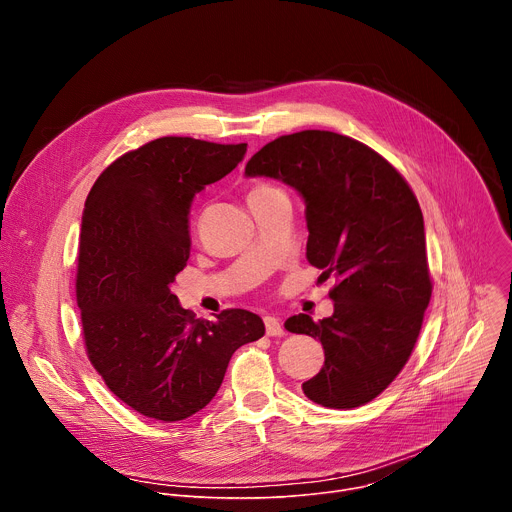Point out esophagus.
Here are the masks:
<instances>
[{"mask_svg":"<svg viewBox=\"0 0 512 512\" xmlns=\"http://www.w3.org/2000/svg\"><path fill=\"white\" fill-rule=\"evenodd\" d=\"M263 324H265V334L267 336H281L285 332L279 318H275V316H265Z\"/></svg>","mask_w":512,"mask_h":512,"instance_id":"obj_1","label":"esophagus"}]
</instances>
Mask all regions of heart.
<instances>
[{"mask_svg": "<svg viewBox=\"0 0 512 512\" xmlns=\"http://www.w3.org/2000/svg\"><path fill=\"white\" fill-rule=\"evenodd\" d=\"M267 190H275L271 184H259V186H255L249 194H255V192H267Z\"/></svg>", "mask_w": 512, "mask_h": 512, "instance_id": "b5f03b06", "label": "heart"}]
</instances>
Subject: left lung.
<instances>
[{
	"mask_svg": "<svg viewBox=\"0 0 512 512\" xmlns=\"http://www.w3.org/2000/svg\"><path fill=\"white\" fill-rule=\"evenodd\" d=\"M245 174L277 178L304 196L306 257L320 279L336 277L330 318L285 322L324 348V367L302 385L304 395L330 409L373 401L407 364L433 287L411 186L369 145L320 129L269 141Z\"/></svg>",
	"mask_w": 512,
	"mask_h": 512,
	"instance_id": "1",
	"label": "left lung"
}]
</instances>
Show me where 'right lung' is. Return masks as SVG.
Returning a JSON list of instances; mask_svg holds the SVG:
<instances>
[{
	"instance_id": "1",
	"label": "right lung",
	"mask_w": 512,
	"mask_h": 512,
	"mask_svg": "<svg viewBox=\"0 0 512 512\" xmlns=\"http://www.w3.org/2000/svg\"><path fill=\"white\" fill-rule=\"evenodd\" d=\"M245 154L247 143L160 137L109 164L87 196L75 283L85 350L145 417L170 423L206 407L233 352L265 334L239 308L196 318L170 289L190 257L194 196Z\"/></svg>"
}]
</instances>
